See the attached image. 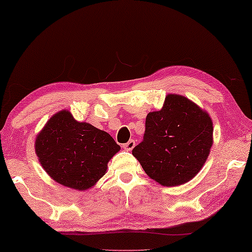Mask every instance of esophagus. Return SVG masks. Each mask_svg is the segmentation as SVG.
<instances>
[{
	"instance_id": "34e87169",
	"label": "esophagus",
	"mask_w": 252,
	"mask_h": 252,
	"mask_svg": "<svg viewBox=\"0 0 252 252\" xmlns=\"http://www.w3.org/2000/svg\"><path fill=\"white\" fill-rule=\"evenodd\" d=\"M134 146H135L134 139H130V141H128L127 143L123 144V147H124V150H125V151H131L134 148Z\"/></svg>"
}]
</instances>
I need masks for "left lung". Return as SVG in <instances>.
<instances>
[{
  "mask_svg": "<svg viewBox=\"0 0 252 252\" xmlns=\"http://www.w3.org/2000/svg\"><path fill=\"white\" fill-rule=\"evenodd\" d=\"M145 126L133 155L152 180L177 187L201 171L213 144V123L207 111L182 94H168L162 109L147 114Z\"/></svg>",
  "mask_w": 252,
  "mask_h": 252,
  "instance_id": "1",
  "label": "left lung"
}]
</instances>
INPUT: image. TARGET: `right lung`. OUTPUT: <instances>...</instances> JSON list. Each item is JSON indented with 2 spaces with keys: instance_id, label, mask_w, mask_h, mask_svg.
Instances as JSON below:
<instances>
[{
  "instance_id": "1",
  "label": "right lung",
  "mask_w": 252,
  "mask_h": 252,
  "mask_svg": "<svg viewBox=\"0 0 252 252\" xmlns=\"http://www.w3.org/2000/svg\"><path fill=\"white\" fill-rule=\"evenodd\" d=\"M35 154L48 175L78 191L92 189L107 172V164L121 146L105 130L76 121L61 110L36 135Z\"/></svg>"
}]
</instances>
